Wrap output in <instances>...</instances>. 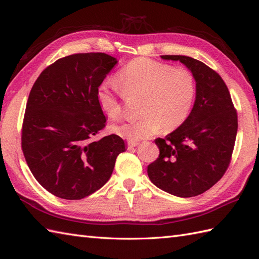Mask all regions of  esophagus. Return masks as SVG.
Instances as JSON below:
<instances>
[{
    "instance_id": "1",
    "label": "esophagus",
    "mask_w": 259,
    "mask_h": 259,
    "mask_svg": "<svg viewBox=\"0 0 259 259\" xmlns=\"http://www.w3.org/2000/svg\"><path fill=\"white\" fill-rule=\"evenodd\" d=\"M138 145H139L138 142H128V144H127L128 148H134V147H136Z\"/></svg>"
}]
</instances>
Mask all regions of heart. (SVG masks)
<instances>
[{"label":"heart","mask_w":259,"mask_h":259,"mask_svg":"<svg viewBox=\"0 0 259 259\" xmlns=\"http://www.w3.org/2000/svg\"><path fill=\"white\" fill-rule=\"evenodd\" d=\"M116 83L127 96L143 97L140 119L113 125L112 132L131 142L148 138L162 127L171 131L189 116L195 98L194 75L186 68H173L149 58H136L117 73ZM98 105L107 116L121 113L117 89L109 81L97 90Z\"/></svg>","instance_id":"1"}]
</instances>
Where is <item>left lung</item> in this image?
I'll return each mask as SVG.
<instances>
[{"mask_svg": "<svg viewBox=\"0 0 259 259\" xmlns=\"http://www.w3.org/2000/svg\"><path fill=\"white\" fill-rule=\"evenodd\" d=\"M180 61L195 79L197 92L187 120L154 142L159 158L148 165L152 184L176 197L190 198L213 187L228 168L238 131V115L222 76L202 61L163 55Z\"/></svg>", "mask_w": 259, "mask_h": 259, "instance_id": "1", "label": "left lung"}]
</instances>
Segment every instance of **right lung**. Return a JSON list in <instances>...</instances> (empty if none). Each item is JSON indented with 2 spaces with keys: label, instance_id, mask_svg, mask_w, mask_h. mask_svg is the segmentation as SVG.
Segmentation results:
<instances>
[{
  "label": "right lung",
  "instance_id": "1",
  "mask_svg": "<svg viewBox=\"0 0 259 259\" xmlns=\"http://www.w3.org/2000/svg\"><path fill=\"white\" fill-rule=\"evenodd\" d=\"M116 64L105 53L70 55L44 69L31 89L22 152L38 184L58 198L80 200L100 189L126 150L114 134L94 140L106 124L97 90Z\"/></svg>",
  "mask_w": 259,
  "mask_h": 259
}]
</instances>
